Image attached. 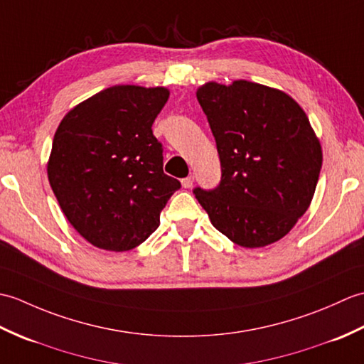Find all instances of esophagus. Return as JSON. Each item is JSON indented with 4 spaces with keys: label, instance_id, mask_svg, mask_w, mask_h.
Wrapping results in <instances>:
<instances>
[{
    "label": "esophagus",
    "instance_id": "1",
    "mask_svg": "<svg viewBox=\"0 0 364 364\" xmlns=\"http://www.w3.org/2000/svg\"><path fill=\"white\" fill-rule=\"evenodd\" d=\"M181 184H183V188H184V189H189V188H192V184H194V176L189 175V176H186V178H183V180H181Z\"/></svg>",
    "mask_w": 364,
    "mask_h": 364
}]
</instances>
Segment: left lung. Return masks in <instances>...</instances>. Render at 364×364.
<instances>
[{"instance_id": "1", "label": "left lung", "mask_w": 364, "mask_h": 364, "mask_svg": "<svg viewBox=\"0 0 364 364\" xmlns=\"http://www.w3.org/2000/svg\"><path fill=\"white\" fill-rule=\"evenodd\" d=\"M218 144L222 180L196 198L231 242L259 249L280 241L310 206L322 146L305 111L286 92L236 80L197 89Z\"/></svg>"}]
</instances>
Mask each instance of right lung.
Returning a JSON list of instances; mask_svg holds the SVG:
<instances>
[{
	"label": "right lung",
	"mask_w": 364,
	"mask_h": 364,
	"mask_svg": "<svg viewBox=\"0 0 364 364\" xmlns=\"http://www.w3.org/2000/svg\"><path fill=\"white\" fill-rule=\"evenodd\" d=\"M167 87L119 84L68 111L54 133L46 173L67 220L94 247L127 252L159 227L181 184L162 170L151 125Z\"/></svg>",
	"instance_id": "1"
}]
</instances>
